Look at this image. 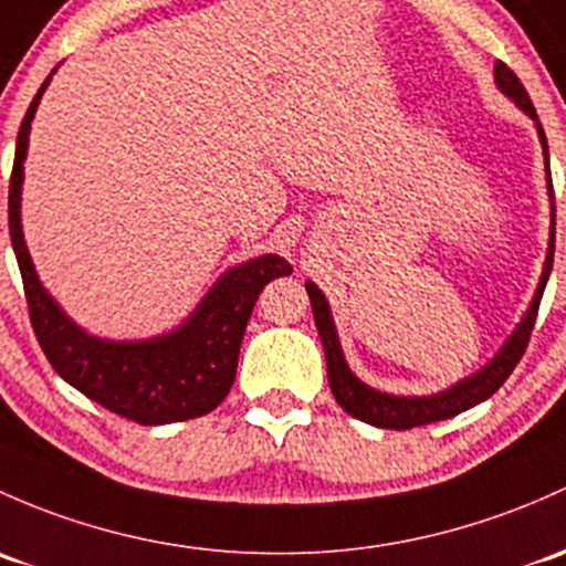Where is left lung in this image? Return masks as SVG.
Here are the masks:
<instances>
[{
  "mask_svg": "<svg viewBox=\"0 0 566 566\" xmlns=\"http://www.w3.org/2000/svg\"><path fill=\"white\" fill-rule=\"evenodd\" d=\"M493 78H496L499 88H502L507 97H513L515 103H518L521 108L526 111L534 122H537L539 140H543V148H545V168H548L551 203H556V200H553V181H551V165H548V140H545V129H543V124H539L532 99H528V92L523 88L518 75H515L504 62H496V67H493ZM553 249H556V206H553V228H551V243H548V258H545L543 279H539L537 293H534L532 306H528L526 317H523L518 331L510 336V342L504 344L502 353L488 363L483 371H478L474 377L463 379V382H458L455 388L439 392V396H426V398L388 396V392L371 390L368 385H363L358 377H353V371H349L347 363H344L342 347H338V336H336V328H333L328 301H325V295L319 293L312 282H306V293H308V301H312L314 323H317L319 338H323V347H325V360H328V382H331L333 396H336L338 407L368 426L407 431V428H415V426H426V423H437V420L455 418V415L463 412V409H469V407H474V403L491 398L493 392L507 382V377L515 371V366L521 363L523 353H526L528 338H532V331H534V323H537L539 301H543L545 284H548V276H551Z\"/></svg>",
  "mask_w": 566,
  "mask_h": 566,
  "instance_id": "obj_1",
  "label": "left lung"
}]
</instances>
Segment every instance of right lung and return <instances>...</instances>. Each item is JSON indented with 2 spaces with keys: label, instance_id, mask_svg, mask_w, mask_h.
<instances>
[{
  "label": "right lung",
  "instance_id": "right-lung-1",
  "mask_svg": "<svg viewBox=\"0 0 566 566\" xmlns=\"http://www.w3.org/2000/svg\"><path fill=\"white\" fill-rule=\"evenodd\" d=\"M53 75V73H51ZM48 75L34 94L18 129L13 174H10L8 219L18 268L23 279L29 319L48 363L75 390L140 426H163L208 415L233 388L238 349L252 308L271 279L290 276L293 268L276 254L249 260L224 273L198 312L168 336L151 342H103L86 336L51 301L34 273L21 233V181L29 124L45 92Z\"/></svg>",
  "mask_w": 566,
  "mask_h": 566
}]
</instances>
